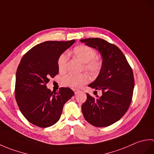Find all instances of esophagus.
I'll return each mask as SVG.
<instances>
[{"instance_id":"34e87169","label":"esophagus","mask_w":154,"mask_h":154,"mask_svg":"<svg viewBox=\"0 0 154 154\" xmlns=\"http://www.w3.org/2000/svg\"><path fill=\"white\" fill-rule=\"evenodd\" d=\"M73 91H74V93H75V94H77V93H79L80 92V90H79V89H73Z\"/></svg>"}]
</instances>
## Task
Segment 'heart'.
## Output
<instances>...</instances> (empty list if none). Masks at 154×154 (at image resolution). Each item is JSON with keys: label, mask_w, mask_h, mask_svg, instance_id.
Masks as SVG:
<instances>
[{"label": "heart", "mask_w": 154, "mask_h": 154, "mask_svg": "<svg viewBox=\"0 0 154 154\" xmlns=\"http://www.w3.org/2000/svg\"><path fill=\"white\" fill-rule=\"evenodd\" d=\"M73 52L75 56L85 63V67L87 70L94 73H98L100 70L102 64L99 59L96 57L97 52L93 48L85 45H79L73 49ZM67 61V54H61L57 60L59 69L65 70ZM89 81V77L87 74H68L62 79V82L65 85L72 87H80Z\"/></svg>", "instance_id": "obj_1"}]
</instances>
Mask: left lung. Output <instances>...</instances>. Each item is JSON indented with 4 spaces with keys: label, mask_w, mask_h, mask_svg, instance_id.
Instances as JSON below:
<instances>
[{
    "label": "left lung",
    "mask_w": 154,
    "mask_h": 154,
    "mask_svg": "<svg viewBox=\"0 0 154 154\" xmlns=\"http://www.w3.org/2000/svg\"><path fill=\"white\" fill-rule=\"evenodd\" d=\"M81 42L95 49L102 57V66L89 87L102 91L94 99L87 93L81 106L83 116L96 127H106L122 118L131 103L134 79L131 67L124 55L115 45L100 38H87Z\"/></svg>",
    "instance_id": "8db88e82"
}]
</instances>
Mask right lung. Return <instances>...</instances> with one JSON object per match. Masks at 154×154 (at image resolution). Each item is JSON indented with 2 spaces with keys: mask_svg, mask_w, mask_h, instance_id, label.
Returning a JSON list of instances; mask_svg holds the SVG:
<instances>
[{
  "mask_svg": "<svg viewBox=\"0 0 154 154\" xmlns=\"http://www.w3.org/2000/svg\"><path fill=\"white\" fill-rule=\"evenodd\" d=\"M47 41L35 45L26 54L16 74L15 97L22 114L30 123L47 128L60 120L65 103L73 96L69 88L56 93L46 86L59 72L57 60L75 43Z\"/></svg>",
  "mask_w": 154,
  "mask_h": 154,
  "instance_id": "add662e5",
  "label": "right lung"
}]
</instances>
